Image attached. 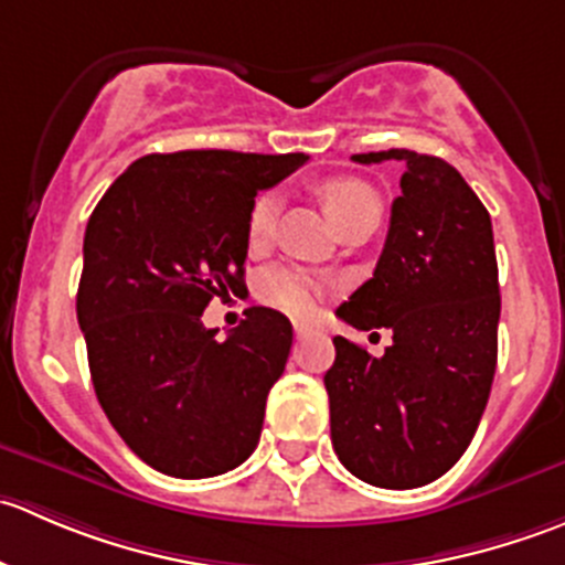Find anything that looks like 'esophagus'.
I'll list each match as a JSON object with an SVG mask.
<instances>
[{
  "instance_id": "34e87169",
  "label": "esophagus",
  "mask_w": 565,
  "mask_h": 565,
  "mask_svg": "<svg viewBox=\"0 0 565 565\" xmlns=\"http://www.w3.org/2000/svg\"><path fill=\"white\" fill-rule=\"evenodd\" d=\"M292 328H295V335H298V339H303V335L315 333V328H311L309 322H303V319H295Z\"/></svg>"
}]
</instances>
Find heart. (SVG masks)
Instances as JSON below:
<instances>
[{
  "label": "heart",
  "mask_w": 565,
  "mask_h": 565,
  "mask_svg": "<svg viewBox=\"0 0 565 565\" xmlns=\"http://www.w3.org/2000/svg\"><path fill=\"white\" fill-rule=\"evenodd\" d=\"M324 207H328L330 218L339 230H344L352 221L363 218L369 213L380 215V196L369 182L355 180V177H333L322 185ZM278 210H281V199L278 193L267 191L256 196L248 213V241L254 246L265 243L273 235L278 221ZM259 298L267 306L287 311L295 317H309L319 303V284L309 270L298 265H276L267 267L259 276V287H256Z\"/></svg>",
  "instance_id": "b5f03b06"
}]
</instances>
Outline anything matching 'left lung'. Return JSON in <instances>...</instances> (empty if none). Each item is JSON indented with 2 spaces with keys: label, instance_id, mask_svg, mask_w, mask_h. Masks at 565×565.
<instances>
[{
  "label": "left lung",
  "instance_id": "obj_1",
  "mask_svg": "<svg viewBox=\"0 0 565 565\" xmlns=\"http://www.w3.org/2000/svg\"><path fill=\"white\" fill-rule=\"evenodd\" d=\"M404 167L374 276L335 315L391 330L374 358L335 335L324 374L341 465L383 489L431 483L478 429L498 366L500 287L492 221L451 163L413 150L361 152ZM374 335V333H372Z\"/></svg>",
  "mask_w": 565,
  "mask_h": 565
}]
</instances>
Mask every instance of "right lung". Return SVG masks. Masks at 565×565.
I'll list each match as a JSON object with an SVG mask.
<instances>
[{"label":"right lung","mask_w":565,"mask_h":565,"mask_svg":"<svg viewBox=\"0 0 565 565\" xmlns=\"http://www.w3.org/2000/svg\"><path fill=\"white\" fill-rule=\"evenodd\" d=\"M306 161V152H152L89 215L76 295L89 374L117 435L158 472L221 476L259 443L292 324L250 306L215 341L202 311L243 287L256 193Z\"/></svg>","instance_id":"obj_1"}]
</instances>
